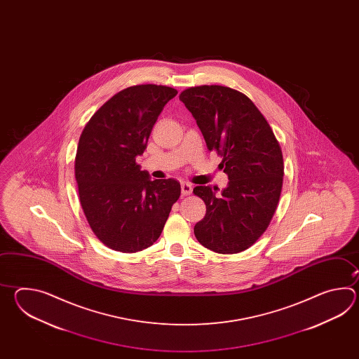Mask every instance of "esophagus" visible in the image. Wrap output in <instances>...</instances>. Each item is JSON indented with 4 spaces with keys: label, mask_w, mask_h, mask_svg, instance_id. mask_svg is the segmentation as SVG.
I'll return each mask as SVG.
<instances>
[{
    "label": "esophagus",
    "mask_w": 359,
    "mask_h": 359,
    "mask_svg": "<svg viewBox=\"0 0 359 359\" xmlns=\"http://www.w3.org/2000/svg\"><path fill=\"white\" fill-rule=\"evenodd\" d=\"M181 190H182V195L187 196V195H190L191 192H192V186H191L190 183L182 182L181 183Z\"/></svg>",
    "instance_id": "34e87169"
}]
</instances>
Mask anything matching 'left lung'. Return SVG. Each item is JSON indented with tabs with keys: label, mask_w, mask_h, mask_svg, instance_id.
<instances>
[{
	"label": "left lung",
	"mask_w": 359,
	"mask_h": 359,
	"mask_svg": "<svg viewBox=\"0 0 359 359\" xmlns=\"http://www.w3.org/2000/svg\"><path fill=\"white\" fill-rule=\"evenodd\" d=\"M180 100L198 123L208 150L221 156L229 180L219 196L217 187L194 189L206 205L194 233L212 252H244L264 233L277 209L283 181L281 146L259 109L241 92L198 86L181 92Z\"/></svg>",
	"instance_id": "1"
}]
</instances>
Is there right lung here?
<instances>
[{"instance_id": "1", "label": "right lung", "mask_w": 359, "mask_h": 359, "mask_svg": "<svg viewBox=\"0 0 359 359\" xmlns=\"http://www.w3.org/2000/svg\"><path fill=\"white\" fill-rule=\"evenodd\" d=\"M177 93L156 84L124 88L92 115L79 137L74 173L81 206L93 233L115 252L151 246L181 195L176 180L151 181L136 163Z\"/></svg>"}]
</instances>
